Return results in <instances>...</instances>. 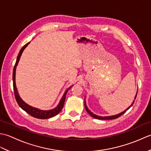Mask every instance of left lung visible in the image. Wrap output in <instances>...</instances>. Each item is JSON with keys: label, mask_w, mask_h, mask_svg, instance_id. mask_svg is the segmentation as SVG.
<instances>
[{"label": "left lung", "mask_w": 151, "mask_h": 151, "mask_svg": "<svg viewBox=\"0 0 151 151\" xmlns=\"http://www.w3.org/2000/svg\"><path fill=\"white\" fill-rule=\"evenodd\" d=\"M137 93H136V97H135V99H136V96H137ZM134 101H135V100H134V102H132V104H131V106H130L129 107V108H128L127 110H125L124 111H123V112H121V113H120V114H117V115H111V116H106V117H101V116H98V115H95L94 114H93L92 112L89 110V109L88 108V107H87V106H86V102H84V106H85V108H86V111H88V113L91 115V117H93V118H95V119H102V120H110V119H117V118H118L119 117H120V116H121L122 115H123L125 112H126L128 110H129V109L134 104Z\"/></svg>", "instance_id": "left-lung-1"}]
</instances>
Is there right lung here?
<instances>
[{"label":"right lung","mask_w":151,"mask_h":151,"mask_svg":"<svg viewBox=\"0 0 151 151\" xmlns=\"http://www.w3.org/2000/svg\"><path fill=\"white\" fill-rule=\"evenodd\" d=\"M29 43H30V42L27 43L26 45H24L21 48V49L20 50V52H19V53L18 54V56L17 58V60H16V62H15V64L14 67V71H13V86H14L15 97L16 99V101H17V104H19V106H20L22 109V110L26 111L27 113L30 115L31 116H32L35 118L41 119H49V118L55 116V115H56L57 114H58L61 111V110H62V108L64 106V102H65V100L66 98L67 93L71 87L69 88L65 92V93H64L63 97L60 100V103L58 105V106L54 109H53V110H47V111L41 110L37 108H33L25 103V102L22 100L21 97H19L18 92H17V88H16V86H15V70H16V67H17V65L18 62L19 61V59H20V58H21L22 52H23L24 49L27 47V45Z\"/></svg>","instance_id":"obj_1"}]
</instances>
